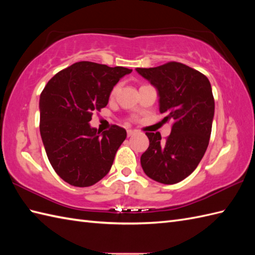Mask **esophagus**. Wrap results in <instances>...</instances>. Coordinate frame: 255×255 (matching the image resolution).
Wrapping results in <instances>:
<instances>
[{"instance_id":"esophagus-1","label":"esophagus","mask_w":255,"mask_h":255,"mask_svg":"<svg viewBox=\"0 0 255 255\" xmlns=\"http://www.w3.org/2000/svg\"><path fill=\"white\" fill-rule=\"evenodd\" d=\"M133 133H134V130H131V129H128V130H127V134H128V137L132 136Z\"/></svg>"}]
</instances>
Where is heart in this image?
Wrapping results in <instances>:
<instances>
[{
  "mask_svg": "<svg viewBox=\"0 0 255 255\" xmlns=\"http://www.w3.org/2000/svg\"><path fill=\"white\" fill-rule=\"evenodd\" d=\"M116 91H117V86H115V88H114V89L112 90V92H111V95L113 96L114 94H115V93H116Z\"/></svg>",
  "mask_w": 255,
  "mask_h": 255,
  "instance_id": "b5f03b06",
  "label": "heart"
}]
</instances>
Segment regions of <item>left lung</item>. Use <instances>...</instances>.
Listing matches in <instances>:
<instances>
[{
  "label": "left lung",
  "mask_w": 255,
  "mask_h": 255,
  "mask_svg": "<svg viewBox=\"0 0 255 255\" xmlns=\"http://www.w3.org/2000/svg\"><path fill=\"white\" fill-rule=\"evenodd\" d=\"M136 70L158 90L162 122H173L165 140L160 132H145L150 144L140 158L141 166L156 182L178 183L196 169L208 147L215 113L210 82L197 70L175 61Z\"/></svg>",
  "instance_id": "8db88e82"
}]
</instances>
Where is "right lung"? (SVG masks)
<instances>
[{
  "label": "right lung",
  "instance_id": "1",
  "mask_svg": "<svg viewBox=\"0 0 255 255\" xmlns=\"http://www.w3.org/2000/svg\"><path fill=\"white\" fill-rule=\"evenodd\" d=\"M131 69L90 61L73 63L52 77L39 100L40 134L53 170L64 182L88 187L101 181L127 137L113 125L103 133L90 126L114 86Z\"/></svg>",
  "mask_w": 255,
  "mask_h": 255
}]
</instances>
